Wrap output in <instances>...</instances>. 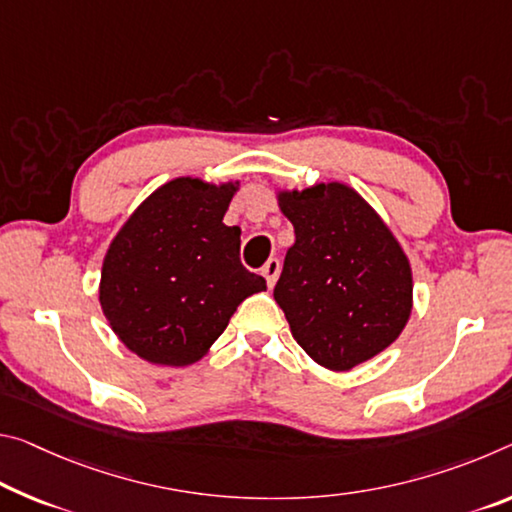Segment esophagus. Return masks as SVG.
Wrapping results in <instances>:
<instances>
[{"instance_id": "1", "label": "esophagus", "mask_w": 512, "mask_h": 512, "mask_svg": "<svg viewBox=\"0 0 512 512\" xmlns=\"http://www.w3.org/2000/svg\"><path fill=\"white\" fill-rule=\"evenodd\" d=\"M262 275L266 278V285H269V289H273V285H275V282H278V275H280V259L278 257H271L269 262L264 264Z\"/></svg>"}]
</instances>
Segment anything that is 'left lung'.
<instances>
[{
    "label": "left lung",
    "instance_id": "1",
    "mask_svg": "<svg viewBox=\"0 0 512 512\" xmlns=\"http://www.w3.org/2000/svg\"><path fill=\"white\" fill-rule=\"evenodd\" d=\"M296 241L273 289L291 335L330 371L392 346L412 314V266L399 239L353 186L275 191Z\"/></svg>",
    "mask_w": 512,
    "mask_h": 512
}]
</instances>
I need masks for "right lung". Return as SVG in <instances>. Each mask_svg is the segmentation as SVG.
Masks as SVG:
<instances>
[{"label":"right lung","instance_id":"add662e5","mask_svg":"<svg viewBox=\"0 0 512 512\" xmlns=\"http://www.w3.org/2000/svg\"><path fill=\"white\" fill-rule=\"evenodd\" d=\"M239 180L182 175L154 189L111 239L100 305L129 351L159 367L205 358L262 275L239 262L241 230L225 225Z\"/></svg>","mask_w":512,"mask_h":512}]
</instances>
